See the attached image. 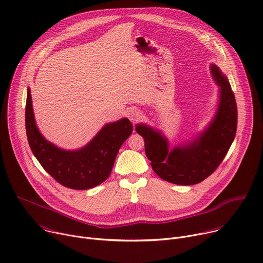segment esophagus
<instances>
[{
  "instance_id": "esophagus-1",
  "label": "esophagus",
  "mask_w": 263,
  "mask_h": 263,
  "mask_svg": "<svg viewBox=\"0 0 263 263\" xmlns=\"http://www.w3.org/2000/svg\"><path fill=\"white\" fill-rule=\"evenodd\" d=\"M127 115H128L129 119H130V121H131L133 124L138 123L139 119L141 118V113L139 112V110L134 109V108L129 109V110L127 111Z\"/></svg>"
}]
</instances>
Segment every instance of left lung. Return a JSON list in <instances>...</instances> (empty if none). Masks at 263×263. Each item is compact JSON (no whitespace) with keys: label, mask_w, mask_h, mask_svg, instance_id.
Listing matches in <instances>:
<instances>
[{"label":"left lung","mask_w":263,"mask_h":263,"mask_svg":"<svg viewBox=\"0 0 263 263\" xmlns=\"http://www.w3.org/2000/svg\"><path fill=\"white\" fill-rule=\"evenodd\" d=\"M214 81L220 87L219 105L210 126L195 139L169 151L168 140L157 130L137 125L153 171L163 180L180 185L201 182L218 168L237 130V105L231 85L216 65L211 66Z\"/></svg>","instance_id":"1"}]
</instances>
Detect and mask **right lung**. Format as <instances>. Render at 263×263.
Wrapping results in <instances>:
<instances>
[{
    "mask_svg": "<svg viewBox=\"0 0 263 263\" xmlns=\"http://www.w3.org/2000/svg\"><path fill=\"white\" fill-rule=\"evenodd\" d=\"M27 139L33 155L47 173L59 183L73 190H88L104 182L124 141L132 134L128 118L107 124L89 144L76 151H66L46 140L40 133L32 110L30 89L25 110Z\"/></svg>",
    "mask_w": 263,
    "mask_h": 263,
    "instance_id": "obj_1",
    "label": "right lung"
}]
</instances>
